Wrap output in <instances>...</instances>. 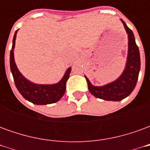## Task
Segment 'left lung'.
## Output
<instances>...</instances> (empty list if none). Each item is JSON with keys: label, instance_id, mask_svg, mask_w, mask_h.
<instances>
[{"label": "left lung", "instance_id": "obj_1", "mask_svg": "<svg viewBox=\"0 0 150 150\" xmlns=\"http://www.w3.org/2000/svg\"><path fill=\"white\" fill-rule=\"evenodd\" d=\"M129 37V54L125 71L118 79L103 87H94L87 77L88 90L94 96L104 100L119 101L127 97L135 88L141 67L140 53L132 31L122 21Z\"/></svg>", "mask_w": 150, "mask_h": 150}]
</instances>
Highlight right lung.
Listing matches in <instances>:
<instances>
[{"instance_id": "add662e5", "label": "right lung", "mask_w": 150, "mask_h": 150, "mask_svg": "<svg viewBox=\"0 0 150 150\" xmlns=\"http://www.w3.org/2000/svg\"><path fill=\"white\" fill-rule=\"evenodd\" d=\"M16 34H14L13 40V46L10 50V69L13 74L15 85L21 96L33 104L43 105L50 104L59 101L66 91V83L67 81L71 72V67H69L63 78L58 83L53 85H40L31 83L19 72L14 62L13 57V48L15 46Z\"/></svg>"}]
</instances>
